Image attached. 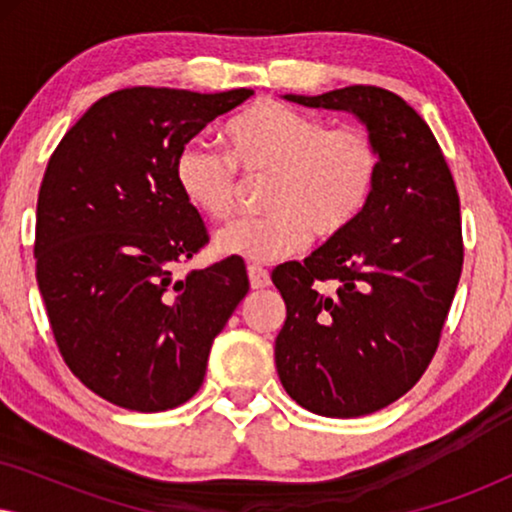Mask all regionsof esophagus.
I'll return each mask as SVG.
<instances>
[{
	"label": "esophagus",
	"mask_w": 512,
	"mask_h": 512,
	"mask_svg": "<svg viewBox=\"0 0 512 512\" xmlns=\"http://www.w3.org/2000/svg\"><path fill=\"white\" fill-rule=\"evenodd\" d=\"M247 272H249V284H251V289H268L270 286V275H268V270H263L261 265H249L247 268Z\"/></svg>",
	"instance_id": "obj_1"
}]
</instances>
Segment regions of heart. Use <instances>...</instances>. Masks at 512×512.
<instances>
[{"label":"heart","mask_w":512,"mask_h":512,"mask_svg":"<svg viewBox=\"0 0 512 512\" xmlns=\"http://www.w3.org/2000/svg\"><path fill=\"white\" fill-rule=\"evenodd\" d=\"M228 153L202 139L174 156V181L195 212L223 221L235 212L244 177H270L263 219L230 223L216 254L249 263L296 256L310 242L352 228L368 207L380 174V151L361 128H335L279 100H261L226 128Z\"/></svg>","instance_id":"b5f03b06"}]
</instances>
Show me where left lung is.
<instances>
[{
  "label": "left lung",
  "instance_id": "8db88e82",
  "mask_svg": "<svg viewBox=\"0 0 512 512\" xmlns=\"http://www.w3.org/2000/svg\"><path fill=\"white\" fill-rule=\"evenodd\" d=\"M284 100L354 114L380 151L354 226L272 272L286 303L275 340L286 394L314 415H370L408 394L436 354L464 263L459 195L431 128L403 97L349 86Z\"/></svg>",
  "mask_w": 512,
  "mask_h": 512
}]
</instances>
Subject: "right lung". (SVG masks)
<instances>
[{"mask_svg": "<svg viewBox=\"0 0 512 512\" xmlns=\"http://www.w3.org/2000/svg\"><path fill=\"white\" fill-rule=\"evenodd\" d=\"M254 90L125 88L97 100L48 160L37 282L69 370L104 401L163 412L202 387L209 349L249 291L240 258L174 277L207 228L174 156Z\"/></svg>", "mask_w": 512, "mask_h": 512, "instance_id": "1", "label": "right lung"}]
</instances>
